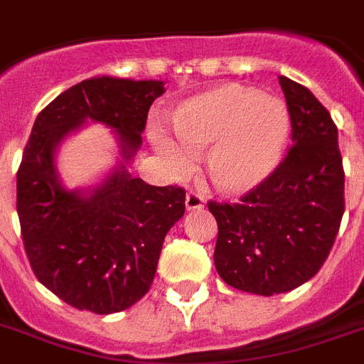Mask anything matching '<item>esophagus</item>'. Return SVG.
Returning <instances> with one entry per match:
<instances>
[{"label": "esophagus", "instance_id": "34e87169", "mask_svg": "<svg viewBox=\"0 0 364 364\" xmlns=\"http://www.w3.org/2000/svg\"><path fill=\"white\" fill-rule=\"evenodd\" d=\"M204 196H200L198 193H194V191H188L187 198H185V205H187L188 211L194 210H202L204 208Z\"/></svg>", "mask_w": 364, "mask_h": 364}]
</instances>
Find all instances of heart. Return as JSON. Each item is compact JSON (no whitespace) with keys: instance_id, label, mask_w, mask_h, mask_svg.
<instances>
[{"instance_id":"heart-1","label":"heart","mask_w":364,"mask_h":364,"mask_svg":"<svg viewBox=\"0 0 364 364\" xmlns=\"http://www.w3.org/2000/svg\"><path fill=\"white\" fill-rule=\"evenodd\" d=\"M177 141L153 130L154 149L171 171H187L205 151V170L221 193L259 187L282 159L289 115L282 102L240 85H223L183 100L170 117Z\"/></svg>"}]
</instances>
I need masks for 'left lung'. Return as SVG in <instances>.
<instances>
[{
  "mask_svg": "<svg viewBox=\"0 0 364 364\" xmlns=\"http://www.w3.org/2000/svg\"><path fill=\"white\" fill-rule=\"evenodd\" d=\"M291 117L285 159L238 204L210 202L219 227L215 268L245 293H287L316 276L344 215L338 128L306 87L279 77Z\"/></svg>",
  "mask_w": 364,
  "mask_h": 364,
  "instance_id": "left-lung-1",
  "label": "left lung"
}]
</instances>
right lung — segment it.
Listing matches in <instances>:
<instances>
[{
  "label": "right lung",
  "instance_id": "1",
  "mask_svg": "<svg viewBox=\"0 0 364 364\" xmlns=\"http://www.w3.org/2000/svg\"><path fill=\"white\" fill-rule=\"evenodd\" d=\"M162 94V81L92 77L33 122L16 173L22 242L37 279L77 310L105 316L136 304L153 283L166 234L185 213L181 187H153L126 170ZM87 120L116 132L122 162L85 193L61 185L53 154Z\"/></svg>",
  "mask_w": 364,
  "mask_h": 364
}]
</instances>
